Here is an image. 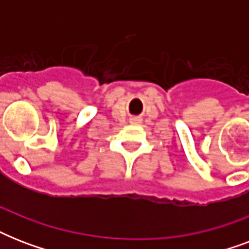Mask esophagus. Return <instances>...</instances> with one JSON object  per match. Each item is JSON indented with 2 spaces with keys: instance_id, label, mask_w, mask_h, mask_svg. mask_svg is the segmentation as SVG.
Wrapping results in <instances>:
<instances>
[{
  "instance_id": "1",
  "label": "esophagus",
  "mask_w": 249,
  "mask_h": 249,
  "mask_svg": "<svg viewBox=\"0 0 249 249\" xmlns=\"http://www.w3.org/2000/svg\"><path fill=\"white\" fill-rule=\"evenodd\" d=\"M133 123H134V121H133Z\"/></svg>"
}]
</instances>
